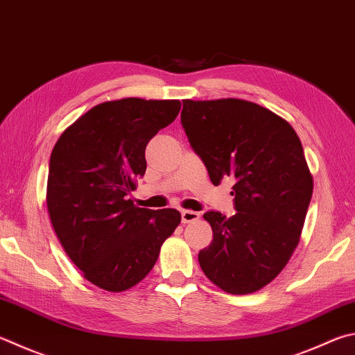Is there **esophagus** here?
<instances>
[{
    "mask_svg": "<svg viewBox=\"0 0 355 355\" xmlns=\"http://www.w3.org/2000/svg\"><path fill=\"white\" fill-rule=\"evenodd\" d=\"M200 218V212L197 211H191V209H183L182 211V222L183 223H191L196 222Z\"/></svg>",
    "mask_w": 355,
    "mask_h": 355,
    "instance_id": "34e87169",
    "label": "esophagus"
}]
</instances>
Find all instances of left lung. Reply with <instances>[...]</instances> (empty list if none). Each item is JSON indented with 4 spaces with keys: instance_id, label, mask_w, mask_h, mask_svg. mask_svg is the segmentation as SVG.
<instances>
[{
    "instance_id": "left-lung-1",
    "label": "left lung",
    "mask_w": 355,
    "mask_h": 355,
    "mask_svg": "<svg viewBox=\"0 0 355 355\" xmlns=\"http://www.w3.org/2000/svg\"><path fill=\"white\" fill-rule=\"evenodd\" d=\"M182 125L212 184L234 182L236 214H203L212 242L198 253L200 267L223 292L253 293L300 242L313 191L301 141L281 116L242 99H186Z\"/></svg>"
}]
</instances>
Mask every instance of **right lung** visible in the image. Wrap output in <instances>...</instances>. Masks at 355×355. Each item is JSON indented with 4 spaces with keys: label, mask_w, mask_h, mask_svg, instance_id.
Wrapping results in <instances>:
<instances>
[{
    "label": "right lung",
    "mask_w": 355,
    "mask_h": 355,
    "mask_svg": "<svg viewBox=\"0 0 355 355\" xmlns=\"http://www.w3.org/2000/svg\"><path fill=\"white\" fill-rule=\"evenodd\" d=\"M180 108V101L104 102L69 125L51 153V223L83 278L107 292L143 281L182 220L177 209L138 208L128 198L146 173L147 143Z\"/></svg>",
    "instance_id": "right-lung-1"
}]
</instances>
